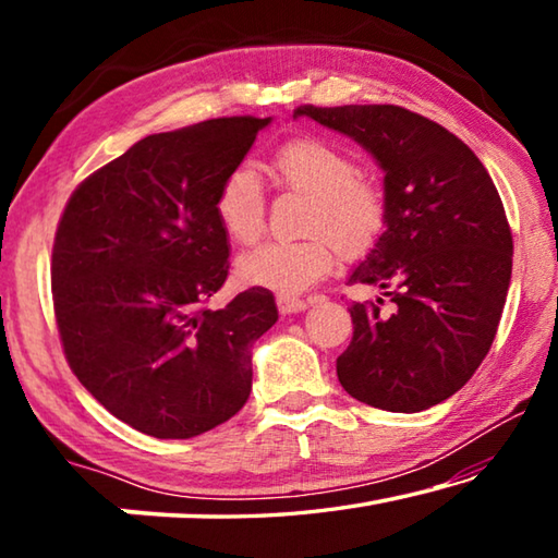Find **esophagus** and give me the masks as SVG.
Instances as JSON below:
<instances>
[{"instance_id":"obj_1","label":"esophagus","mask_w":558,"mask_h":558,"mask_svg":"<svg viewBox=\"0 0 558 558\" xmlns=\"http://www.w3.org/2000/svg\"><path fill=\"white\" fill-rule=\"evenodd\" d=\"M276 305H278V313L280 315H292V313H302V310H307V302L305 300H298L292 295H278L276 298Z\"/></svg>"}]
</instances>
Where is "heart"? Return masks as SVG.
I'll return each instance as SVG.
<instances>
[{
    "mask_svg": "<svg viewBox=\"0 0 558 558\" xmlns=\"http://www.w3.org/2000/svg\"><path fill=\"white\" fill-rule=\"evenodd\" d=\"M278 184L307 194L305 231L298 241H268L239 258L245 286L298 295L323 280L335 253L354 260L381 241L389 199L376 179L359 174L354 157L327 140L295 137L280 145L270 162ZM216 221L233 243L248 245L266 229V194L251 167H235L214 196Z\"/></svg>",
    "mask_w": 558,
    "mask_h": 558,
    "instance_id": "b5f03b06",
    "label": "heart"
}]
</instances>
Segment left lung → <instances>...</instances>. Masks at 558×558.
I'll list each match as a JSON object with an SVG mask.
<instances>
[{
	"mask_svg": "<svg viewBox=\"0 0 558 558\" xmlns=\"http://www.w3.org/2000/svg\"><path fill=\"white\" fill-rule=\"evenodd\" d=\"M362 143L384 167L389 223L349 282L384 290L354 302L337 356L349 396L393 413L426 411L468 384L487 356L512 278V229L475 153L399 106H298Z\"/></svg>",
	"mask_w": 558,
	"mask_h": 558,
	"instance_id": "8db88e82",
	"label": "left lung"
}]
</instances>
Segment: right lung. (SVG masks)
Returning <instances> with one entry per match:
<instances>
[{
    "mask_svg": "<svg viewBox=\"0 0 558 558\" xmlns=\"http://www.w3.org/2000/svg\"><path fill=\"white\" fill-rule=\"evenodd\" d=\"M268 122L233 116L149 135L65 202L51 253L65 362L145 436H202L248 401L251 347L278 310L266 288L209 307L229 276L214 196Z\"/></svg>",
    "mask_w": 558,
    "mask_h": 558,
    "instance_id": "obj_1",
    "label": "right lung"
}]
</instances>
